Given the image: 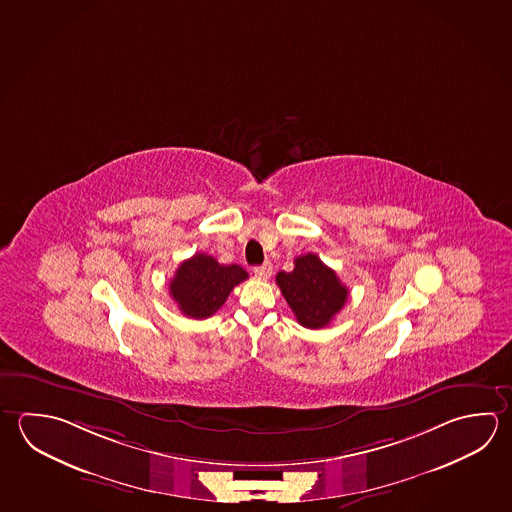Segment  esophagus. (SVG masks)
Masks as SVG:
<instances>
[{
	"instance_id": "34e87169",
	"label": "esophagus",
	"mask_w": 512,
	"mask_h": 512,
	"mask_svg": "<svg viewBox=\"0 0 512 512\" xmlns=\"http://www.w3.org/2000/svg\"><path fill=\"white\" fill-rule=\"evenodd\" d=\"M254 274H256L258 278H269L270 274H272V263H270V261H265L263 265L254 269Z\"/></svg>"
}]
</instances>
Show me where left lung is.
Listing matches in <instances>:
<instances>
[{
    "label": "left lung",
    "instance_id": "8db88e82",
    "mask_svg": "<svg viewBox=\"0 0 512 512\" xmlns=\"http://www.w3.org/2000/svg\"><path fill=\"white\" fill-rule=\"evenodd\" d=\"M276 283L299 325L312 330L330 325L348 299V289L335 270L312 252L298 256L290 272H278Z\"/></svg>",
    "mask_w": 512,
    "mask_h": 512
}]
</instances>
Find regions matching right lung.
Returning a JSON list of instances; mask_svg holds the SVG:
<instances>
[{
    "label": "right lung",
    "mask_w": 512,
    "mask_h": 512,
    "mask_svg": "<svg viewBox=\"0 0 512 512\" xmlns=\"http://www.w3.org/2000/svg\"><path fill=\"white\" fill-rule=\"evenodd\" d=\"M249 278L240 265H220L213 256L196 252L182 261L169 283V294L180 312L193 319L213 316L231 290Z\"/></svg>",
    "instance_id": "add662e5"
}]
</instances>
